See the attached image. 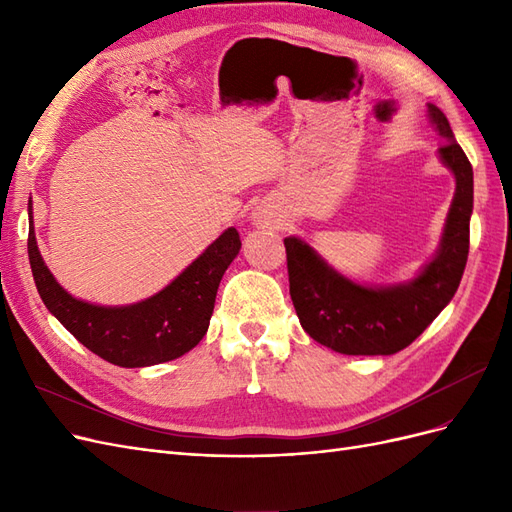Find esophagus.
Instances as JSON below:
<instances>
[{
    "instance_id": "1",
    "label": "esophagus",
    "mask_w": 512,
    "mask_h": 512,
    "mask_svg": "<svg viewBox=\"0 0 512 512\" xmlns=\"http://www.w3.org/2000/svg\"><path fill=\"white\" fill-rule=\"evenodd\" d=\"M254 222L258 224V226H273L275 222H273V215H269V213H254Z\"/></svg>"
}]
</instances>
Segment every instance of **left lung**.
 <instances>
[{
  "instance_id": "1",
  "label": "left lung",
  "mask_w": 512,
  "mask_h": 512,
  "mask_svg": "<svg viewBox=\"0 0 512 512\" xmlns=\"http://www.w3.org/2000/svg\"><path fill=\"white\" fill-rule=\"evenodd\" d=\"M427 113L446 141L438 153L457 185L438 252L414 280L378 288L354 284L299 237L284 239L290 299L301 327L335 352L371 356L404 350L436 320L459 288L470 250L474 173L446 115L436 104H427Z\"/></svg>"
}]
</instances>
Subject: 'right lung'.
I'll return each instance as SVG.
<instances>
[{
  "label": "right lung",
  "instance_id": "obj_1",
  "mask_svg": "<svg viewBox=\"0 0 512 512\" xmlns=\"http://www.w3.org/2000/svg\"><path fill=\"white\" fill-rule=\"evenodd\" d=\"M239 250V232L228 228L153 297L121 307L94 305L74 299L44 265L29 200L27 254L40 299L85 348L119 367H149L190 352L209 329L220 280Z\"/></svg>",
  "mask_w": 512,
  "mask_h": 512
}]
</instances>
